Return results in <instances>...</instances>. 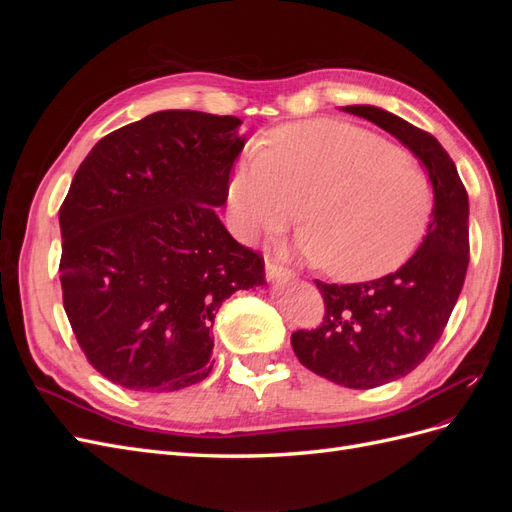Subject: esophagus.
Listing matches in <instances>:
<instances>
[{"instance_id": "34e87169", "label": "esophagus", "mask_w": 512, "mask_h": 512, "mask_svg": "<svg viewBox=\"0 0 512 512\" xmlns=\"http://www.w3.org/2000/svg\"><path fill=\"white\" fill-rule=\"evenodd\" d=\"M267 277L273 282H280V280H288V277H292V271L288 267H282L280 262H275L273 258H267Z\"/></svg>"}]
</instances>
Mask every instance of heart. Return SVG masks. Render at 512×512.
<instances>
[{
  "mask_svg": "<svg viewBox=\"0 0 512 512\" xmlns=\"http://www.w3.org/2000/svg\"><path fill=\"white\" fill-rule=\"evenodd\" d=\"M228 198L243 239L280 235L301 218L299 250L335 280L361 282L414 252L436 190L427 170L382 136L314 119L275 130L271 147L247 149Z\"/></svg>",
  "mask_w": 512,
  "mask_h": 512,
  "instance_id": "heart-1",
  "label": "heart"
}]
</instances>
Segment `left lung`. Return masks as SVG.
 <instances>
[{
	"label": "left lung",
	"mask_w": 512,
	"mask_h": 512,
	"mask_svg": "<svg viewBox=\"0 0 512 512\" xmlns=\"http://www.w3.org/2000/svg\"><path fill=\"white\" fill-rule=\"evenodd\" d=\"M399 138L421 160L436 190L433 220L416 254L378 280L316 286L320 327L294 331L290 344L314 374L348 389H374L408 376L438 344L470 262L468 192L455 162L429 132L376 106H344Z\"/></svg>",
	"instance_id": "8db88e82"
}]
</instances>
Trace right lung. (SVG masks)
Masks as SVG:
<instances>
[{"label":"right lung","mask_w":512,"mask_h":512,"mask_svg":"<svg viewBox=\"0 0 512 512\" xmlns=\"http://www.w3.org/2000/svg\"><path fill=\"white\" fill-rule=\"evenodd\" d=\"M239 126L198 111L128 123L89 151L61 203L64 309L89 365L123 389L205 380L218 307L265 284V258L215 215Z\"/></svg>","instance_id":"1"}]
</instances>
